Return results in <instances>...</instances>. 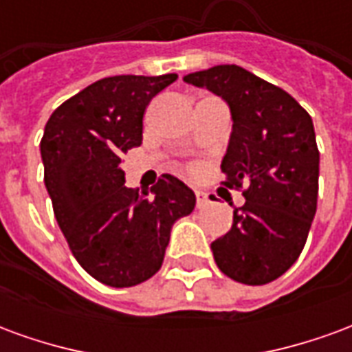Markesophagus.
<instances>
[{
	"mask_svg": "<svg viewBox=\"0 0 352 352\" xmlns=\"http://www.w3.org/2000/svg\"><path fill=\"white\" fill-rule=\"evenodd\" d=\"M207 204H209V198H207L206 192L196 190V206H198V209H204Z\"/></svg>",
	"mask_w": 352,
	"mask_h": 352,
	"instance_id": "esophagus-1",
	"label": "esophagus"
}]
</instances>
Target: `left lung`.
I'll return each instance as SVG.
<instances>
[{
    "label": "left lung",
    "mask_w": 352,
    "mask_h": 352,
    "mask_svg": "<svg viewBox=\"0 0 352 352\" xmlns=\"http://www.w3.org/2000/svg\"><path fill=\"white\" fill-rule=\"evenodd\" d=\"M183 80L226 101L234 124L221 164L224 184H247L230 232L211 243L214 262L237 283H272L298 260L317 211L313 120L290 94L239 65H214Z\"/></svg>",
    "instance_id": "left-lung-1"
}]
</instances>
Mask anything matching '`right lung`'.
I'll return each instance as SVG.
<instances>
[{"label":"right lung","instance_id":"obj_1","mask_svg":"<svg viewBox=\"0 0 352 352\" xmlns=\"http://www.w3.org/2000/svg\"><path fill=\"white\" fill-rule=\"evenodd\" d=\"M175 73L94 82L50 115L41 139L45 186L73 256L94 279L135 287L160 270L171 226L194 211V192L162 175L151 194L124 186L122 154L141 145L143 115Z\"/></svg>","mask_w":352,"mask_h":352}]
</instances>
